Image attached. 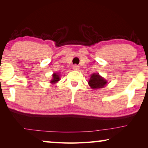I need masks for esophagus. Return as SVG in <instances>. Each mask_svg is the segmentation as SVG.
Listing matches in <instances>:
<instances>
[{
	"label": "esophagus",
	"instance_id": "1",
	"mask_svg": "<svg viewBox=\"0 0 148 148\" xmlns=\"http://www.w3.org/2000/svg\"><path fill=\"white\" fill-rule=\"evenodd\" d=\"M79 69V66H78V65L74 64L73 66V69L74 70V71H78Z\"/></svg>",
	"mask_w": 148,
	"mask_h": 148
}]
</instances>
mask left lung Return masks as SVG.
<instances>
[{"instance_id": "8db88e82", "label": "left lung", "mask_w": 148, "mask_h": 148, "mask_svg": "<svg viewBox=\"0 0 148 148\" xmlns=\"http://www.w3.org/2000/svg\"><path fill=\"white\" fill-rule=\"evenodd\" d=\"M107 84V82L99 74H93L91 75V78L89 81V84L92 89H99L104 87Z\"/></svg>"}]
</instances>
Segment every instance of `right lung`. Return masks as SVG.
Returning a JSON list of instances; mask_svg holds the SVG:
<instances>
[{
  "label": "right lung",
  "instance_id": "right-lung-1",
  "mask_svg": "<svg viewBox=\"0 0 148 148\" xmlns=\"http://www.w3.org/2000/svg\"><path fill=\"white\" fill-rule=\"evenodd\" d=\"M59 80V75L55 73V74H53V79H51V84H55V83H56L57 82H58Z\"/></svg>",
  "mask_w": 148,
  "mask_h": 148
}]
</instances>
